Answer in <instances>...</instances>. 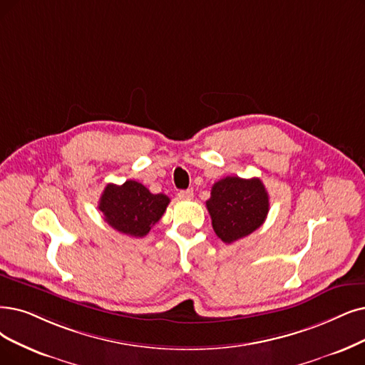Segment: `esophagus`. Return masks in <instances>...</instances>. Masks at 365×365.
I'll use <instances>...</instances> for the list:
<instances>
[{
  "instance_id": "esophagus-1",
  "label": "esophagus",
  "mask_w": 365,
  "mask_h": 365,
  "mask_svg": "<svg viewBox=\"0 0 365 365\" xmlns=\"http://www.w3.org/2000/svg\"><path fill=\"white\" fill-rule=\"evenodd\" d=\"M178 197L180 199H192L193 197V190H192V188H187V190H180Z\"/></svg>"
}]
</instances>
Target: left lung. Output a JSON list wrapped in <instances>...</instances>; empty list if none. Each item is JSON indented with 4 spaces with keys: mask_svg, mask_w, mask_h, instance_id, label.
<instances>
[{
    "mask_svg": "<svg viewBox=\"0 0 365 365\" xmlns=\"http://www.w3.org/2000/svg\"><path fill=\"white\" fill-rule=\"evenodd\" d=\"M207 208L215 235L232 244L264 225L269 211V196L259 178L226 177L212 185Z\"/></svg>",
    "mask_w": 365,
    "mask_h": 365,
    "instance_id": "1",
    "label": "left lung"
}]
</instances>
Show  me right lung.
<instances>
[{
    "label": "right lung",
    "instance_id": "add662e5",
    "mask_svg": "<svg viewBox=\"0 0 365 365\" xmlns=\"http://www.w3.org/2000/svg\"><path fill=\"white\" fill-rule=\"evenodd\" d=\"M170 199L153 195L143 184L128 180L123 185L108 184L98 200L105 222L125 235L142 238L162 218Z\"/></svg>",
    "mask_w": 365,
    "mask_h": 365
}]
</instances>
